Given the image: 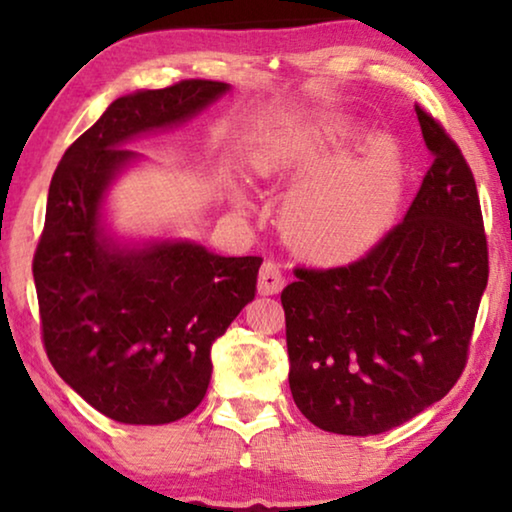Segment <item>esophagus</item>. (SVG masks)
<instances>
[{
  "label": "esophagus",
  "mask_w": 512,
  "mask_h": 512,
  "mask_svg": "<svg viewBox=\"0 0 512 512\" xmlns=\"http://www.w3.org/2000/svg\"><path fill=\"white\" fill-rule=\"evenodd\" d=\"M284 289V272L275 261L263 263L261 272H258V293L261 296H277Z\"/></svg>",
  "instance_id": "obj_1"
}]
</instances>
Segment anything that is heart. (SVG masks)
Masks as SVG:
<instances>
[{
  "instance_id": "b5f03b06",
  "label": "heart",
  "mask_w": 512,
  "mask_h": 512,
  "mask_svg": "<svg viewBox=\"0 0 512 512\" xmlns=\"http://www.w3.org/2000/svg\"><path fill=\"white\" fill-rule=\"evenodd\" d=\"M319 139L333 153L307 160L303 172L314 177L286 207V226L300 249L314 261L342 263L375 247L394 223L403 195V165L384 139L361 142L345 121H326ZM361 148L354 161L346 153Z\"/></svg>"
}]
</instances>
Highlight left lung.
Here are the masks:
<instances>
[{"instance_id":"left-lung-1","label":"left lung","mask_w":512,"mask_h":512,"mask_svg":"<svg viewBox=\"0 0 512 512\" xmlns=\"http://www.w3.org/2000/svg\"><path fill=\"white\" fill-rule=\"evenodd\" d=\"M415 111L433 163L405 219L359 261L296 268L282 291L293 401L340 436L401 426L454 387L487 286L471 167L443 125Z\"/></svg>"}]
</instances>
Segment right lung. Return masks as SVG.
I'll list each match as a JSON object with an SVG mask.
<instances>
[{"label": "right lung", "mask_w": 512, "mask_h": 512, "mask_svg": "<svg viewBox=\"0 0 512 512\" xmlns=\"http://www.w3.org/2000/svg\"><path fill=\"white\" fill-rule=\"evenodd\" d=\"M230 90L188 79L109 104L62 156L34 254L41 335L58 375L121 424H170L198 408L212 342L256 296L261 256L191 240L125 244L107 233L109 186L139 153L130 139L198 116Z\"/></svg>", "instance_id": "1"}]
</instances>
